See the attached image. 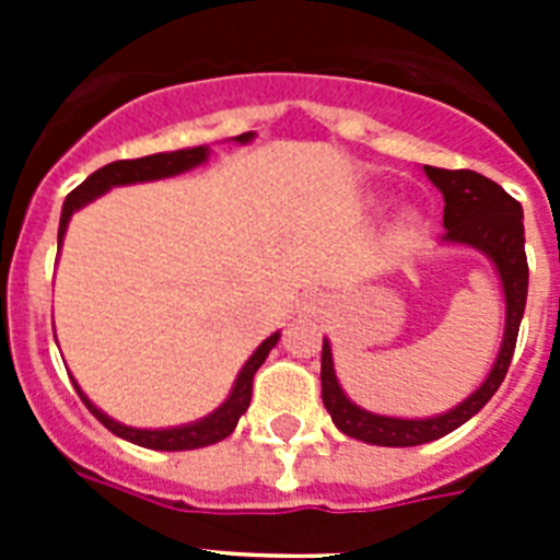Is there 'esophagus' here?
<instances>
[{"instance_id": "esophagus-1", "label": "esophagus", "mask_w": 560, "mask_h": 560, "mask_svg": "<svg viewBox=\"0 0 560 560\" xmlns=\"http://www.w3.org/2000/svg\"><path fill=\"white\" fill-rule=\"evenodd\" d=\"M303 311H305V314H323V311H325V296H319V294L305 296V300H303Z\"/></svg>"}]
</instances>
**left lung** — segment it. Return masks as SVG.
Wrapping results in <instances>:
<instances>
[{
  "mask_svg": "<svg viewBox=\"0 0 560 560\" xmlns=\"http://www.w3.org/2000/svg\"><path fill=\"white\" fill-rule=\"evenodd\" d=\"M432 185L443 192V226L446 244H463L479 249L485 257H491L502 277L504 291V336L499 348L497 361L491 373L482 381V387L471 393L463 404L434 418L404 420L375 415L368 409L355 407L353 400L339 387L334 370V355H330L328 339H323V404L330 412V420L339 432L348 438L364 440L373 446H420L432 443L438 438H446L448 432L459 429L465 420H471L479 409L493 398L499 384L511 368L513 350H516L518 325L524 316V303H527V255H524V224H522V205L513 196L502 190L497 182L477 171H446V167L423 165Z\"/></svg>",
  "mask_w": 560,
  "mask_h": 560,
  "instance_id": "left-lung-1",
  "label": "left lung"
}]
</instances>
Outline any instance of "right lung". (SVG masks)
I'll list each match as a JSON object with an SVG mask.
<instances>
[{"instance_id":"obj_1","label":"right lung","mask_w":560,"mask_h":560,"mask_svg":"<svg viewBox=\"0 0 560 560\" xmlns=\"http://www.w3.org/2000/svg\"><path fill=\"white\" fill-rule=\"evenodd\" d=\"M255 133H241L235 137L237 142H249ZM207 145L199 148H182V151H171V153H151V156H142V160H117L103 165L101 171H95L89 176L86 182L75 187V190L69 192L67 201H63L61 210V224H58V244L63 241V232H67L69 219H72V212L81 210L83 205H89L92 199L103 196L106 190L117 185H137V182H153V179H167V176H176V173H185L190 167L201 165L207 160ZM280 334H271L269 339L249 355L241 373L235 378V387H232L230 398L221 404L219 409L207 418L196 420V423H187V427H176V429H133L126 427V423H117L114 418H108L106 412L92 404V400L83 395V389L78 387V381H72L81 395V400L86 404V409L101 420L103 427L108 429L117 438L128 440V443H137V446L153 448V452H187V448H201V446H212V443H219V440L230 438L235 432L237 420L241 415L249 409L252 400V378H255L257 368L264 364L269 350L275 348Z\"/></svg>"}]
</instances>
